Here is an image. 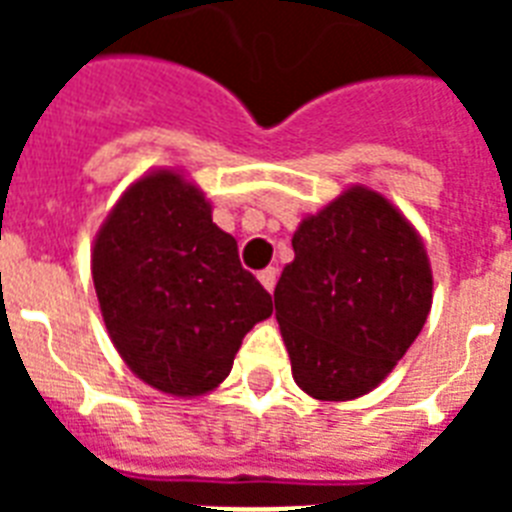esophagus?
I'll return each instance as SVG.
<instances>
[{
  "label": "esophagus",
  "mask_w": 512,
  "mask_h": 512,
  "mask_svg": "<svg viewBox=\"0 0 512 512\" xmlns=\"http://www.w3.org/2000/svg\"><path fill=\"white\" fill-rule=\"evenodd\" d=\"M257 279H260V284H263L268 292H273V287H276V279H279V271H276V268H265V271H260V276H257Z\"/></svg>",
  "instance_id": "esophagus-1"
}]
</instances>
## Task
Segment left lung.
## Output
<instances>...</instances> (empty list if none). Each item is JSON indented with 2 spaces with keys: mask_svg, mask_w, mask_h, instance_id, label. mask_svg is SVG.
<instances>
[{
  "mask_svg": "<svg viewBox=\"0 0 512 512\" xmlns=\"http://www.w3.org/2000/svg\"><path fill=\"white\" fill-rule=\"evenodd\" d=\"M273 300L292 377L321 401L369 393L404 358L433 300L420 236L385 196L350 188L297 228Z\"/></svg>",
  "mask_w": 512,
  "mask_h": 512,
  "instance_id": "1",
  "label": "left lung"
}]
</instances>
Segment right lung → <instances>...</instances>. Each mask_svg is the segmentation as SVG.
Wrapping results in <instances>:
<instances>
[{
	"instance_id": "1",
	"label": "right lung",
	"mask_w": 512,
	"mask_h": 512,
	"mask_svg": "<svg viewBox=\"0 0 512 512\" xmlns=\"http://www.w3.org/2000/svg\"><path fill=\"white\" fill-rule=\"evenodd\" d=\"M92 281L127 366L172 396L217 388L244 335L273 313V297L241 268L236 239L175 172L143 177L111 209Z\"/></svg>"
}]
</instances>
